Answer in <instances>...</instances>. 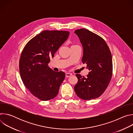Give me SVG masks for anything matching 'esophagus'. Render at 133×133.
Wrapping results in <instances>:
<instances>
[{"label": "esophagus", "instance_id": "34e87169", "mask_svg": "<svg viewBox=\"0 0 133 133\" xmlns=\"http://www.w3.org/2000/svg\"><path fill=\"white\" fill-rule=\"evenodd\" d=\"M72 75V74L71 73H69V72H67L66 73V77L68 78V77H70Z\"/></svg>", "mask_w": 133, "mask_h": 133}]
</instances>
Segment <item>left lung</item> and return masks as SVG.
Listing matches in <instances>:
<instances>
[{
  "mask_svg": "<svg viewBox=\"0 0 133 133\" xmlns=\"http://www.w3.org/2000/svg\"><path fill=\"white\" fill-rule=\"evenodd\" d=\"M83 47L82 62L89 72L87 77L76 74L78 81L74 89L82 99L100 97L108 87L112 75V62L110 49L102 37L86 29L75 31Z\"/></svg>",
  "mask_w": 133,
  "mask_h": 133,
  "instance_id": "left-lung-1",
  "label": "left lung"
}]
</instances>
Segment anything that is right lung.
I'll list each match as a JSON object with an SVG mask.
<instances>
[{
    "instance_id": "add662e5",
    "label": "right lung",
    "mask_w": 133,
    "mask_h": 133,
    "mask_svg": "<svg viewBox=\"0 0 133 133\" xmlns=\"http://www.w3.org/2000/svg\"><path fill=\"white\" fill-rule=\"evenodd\" d=\"M67 31L44 30L24 47L19 67L22 80L34 96L42 101L55 98L65 77L63 71L56 72L48 66L55 53L67 39Z\"/></svg>"
}]
</instances>
